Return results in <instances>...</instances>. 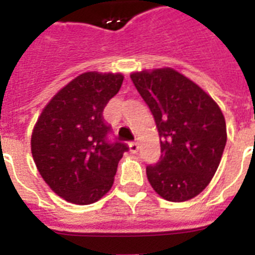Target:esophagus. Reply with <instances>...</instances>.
<instances>
[{
    "mask_svg": "<svg viewBox=\"0 0 255 255\" xmlns=\"http://www.w3.org/2000/svg\"><path fill=\"white\" fill-rule=\"evenodd\" d=\"M139 147H140L139 141H133V143H129V151H131L132 153H136V152L139 151Z\"/></svg>",
    "mask_w": 255,
    "mask_h": 255,
    "instance_id": "esophagus-1",
    "label": "esophagus"
}]
</instances>
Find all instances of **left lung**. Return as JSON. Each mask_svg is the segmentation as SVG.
<instances>
[{"label": "left lung", "mask_w": 255, "mask_h": 255, "mask_svg": "<svg viewBox=\"0 0 255 255\" xmlns=\"http://www.w3.org/2000/svg\"><path fill=\"white\" fill-rule=\"evenodd\" d=\"M131 79L155 118L161 157L147 167L164 200L188 201L205 189L221 161L226 123L221 108L198 85L170 67L143 70Z\"/></svg>", "instance_id": "obj_1"}]
</instances>
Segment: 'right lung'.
<instances>
[{"label":"right lung","mask_w":255,"mask_h":255,"mask_svg":"<svg viewBox=\"0 0 255 255\" xmlns=\"http://www.w3.org/2000/svg\"><path fill=\"white\" fill-rule=\"evenodd\" d=\"M120 73L88 71L61 88L42 110L31 155L45 182L63 200L90 205L114 184L126 144L110 143L103 110L119 92Z\"/></svg>","instance_id":"add662e5"}]
</instances>
